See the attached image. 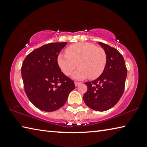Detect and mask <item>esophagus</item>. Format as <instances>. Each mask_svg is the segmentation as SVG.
Segmentation results:
<instances>
[{
	"label": "esophagus",
	"mask_w": 147,
	"mask_h": 147,
	"mask_svg": "<svg viewBox=\"0 0 147 147\" xmlns=\"http://www.w3.org/2000/svg\"><path fill=\"white\" fill-rule=\"evenodd\" d=\"M74 84L76 86H78L79 84H80V82H74Z\"/></svg>",
	"instance_id": "esophagus-1"
}]
</instances>
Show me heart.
<instances>
[{"label":"heart","instance_id":"1","mask_svg":"<svg viewBox=\"0 0 147 147\" xmlns=\"http://www.w3.org/2000/svg\"><path fill=\"white\" fill-rule=\"evenodd\" d=\"M66 55L58 57V64L66 76H70L80 68L73 77L82 80L89 77L94 80L98 78L105 69L107 55L104 49L90 43H78L71 45L65 50Z\"/></svg>","mask_w":147,"mask_h":147}]
</instances>
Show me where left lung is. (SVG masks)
<instances>
[{
	"mask_svg": "<svg viewBox=\"0 0 147 147\" xmlns=\"http://www.w3.org/2000/svg\"><path fill=\"white\" fill-rule=\"evenodd\" d=\"M98 44L106 51V65L98 78L85 83L88 91L83 98L89 108L104 111L115 106L123 95L127 69L123 56L117 50L101 42Z\"/></svg>",
	"mask_w": 147,
	"mask_h": 147,
	"instance_id": "1",
	"label": "left lung"
}]
</instances>
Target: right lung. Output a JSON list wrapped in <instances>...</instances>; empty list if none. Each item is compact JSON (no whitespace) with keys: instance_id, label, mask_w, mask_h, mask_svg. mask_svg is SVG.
<instances>
[{"instance_id":"1","label":"right lung","mask_w":147,"mask_h":147,"mask_svg":"<svg viewBox=\"0 0 147 147\" xmlns=\"http://www.w3.org/2000/svg\"><path fill=\"white\" fill-rule=\"evenodd\" d=\"M67 44L45 45L28 54L22 65L24 91L30 101L42 111L61 108L75 88L74 81L62 73L58 64V54Z\"/></svg>"}]
</instances>
